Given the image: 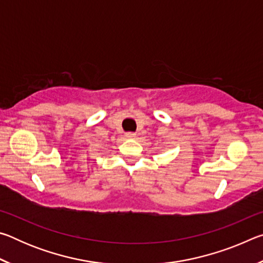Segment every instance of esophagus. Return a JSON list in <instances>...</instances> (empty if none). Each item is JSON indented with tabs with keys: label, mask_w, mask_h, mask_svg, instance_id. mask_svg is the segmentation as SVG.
<instances>
[{
	"label": "esophagus",
	"mask_w": 263,
	"mask_h": 263,
	"mask_svg": "<svg viewBox=\"0 0 263 263\" xmlns=\"http://www.w3.org/2000/svg\"><path fill=\"white\" fill-rule=\"evenodd\" d=\"M125 137L128 138V139H135L137 136H136V133H133V132H127V133H125Z\"/></svg>",
	"instance_id": "1"
}]
</instances>
